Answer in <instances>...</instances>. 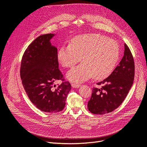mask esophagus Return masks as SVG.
I'll list each match as a JSON object with an SVG mask.
<instances>
[{"label": "esophagus", "mask_w": 147, "mask_h": 147, "mask_svg": "<svg viewBox=\"0 0 147 147\" xmlns=\"http://www.w3.org/2000/svg\"><path fill=\"white\" fill-rule=\"evenodd\" d=\"M71 86L73 88H79L80 87V84H75V83H72L71 84Z\"/></svg>", "instance_id": "obj_1"}]
</instances>
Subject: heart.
I'll return each instance as SVG.
<instances>
[{"mask_svg":"<svg viewBox=\"0 0 147 147\" xmlns=\"http://www.w3.org/2000/svg\"><path fill=\"white\" fill-rule=\"evenodd\" d=\"M119 57L116 41L99 34H85L73 38L69 45L61 47L57 59L61 65L72 67L80 61L82 63L66 74L72 82H81L93 77L96 80L107 77L113 71Z\"/></svg>","mask_w":147,"mask_h":147,"instance_id":"obj_1","label":"heart"}]
</instances>
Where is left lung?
I'll return each instance as SVG.
<instances>
[{"label":"left lung","mask_w":147,"mask_h":147,"mask_svg":"<svg viewBox=\"0 0 147 147\" xmlns=\"http://www.w3.org/2000/svg\"><path fill=\"white\" fill-rule=\"evenodd\" d=\"M124 55L111 74L98 82L88 102V109L94 114L103 115L117 108L127 95L134 81V62L132 54L124 44Z\"/></svg>","instance_id":"8db88e82"}]
</instances>
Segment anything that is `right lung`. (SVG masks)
<instances>
[{
    "mask_svg": "<svg viewBox=\"0 0 147 147\" xmlns=\"http://www.w3.org/2000/svg\"><path fill=\"white\" fill-rule=\"evenodd\" d=\"M56 34L39 36L28 47L21 63L20 77L29 99L39 110L56 113L64 109L70 84L55 82L63 79L59 69L57 49L52 45Z\"/></svg>",
    "mask_w": 147,
    "mask_h": 147,
    "instance_id": "right-lung-1",
    "label": "right lung"
}]
</instances>
